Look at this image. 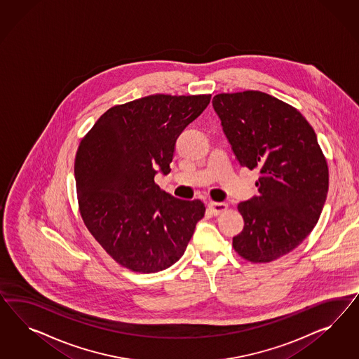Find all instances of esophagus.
Listing matches in <instances>:
<instances>
[{
	"mask_svg": "<svg viewBox=\"0 0 359 359\" xmlns=\"http://www.w3.org/2000/svg\"><path fill=\"white\" fill-rule=\"evenodd\" d=\"M208 208H209V210H210L215 216H218V215H221L222 212H225V210L228 209V204H226V203H215V201H210V203L208 204Z\"/></svg>",
	"mask_w": 359,
	"mask_h": 359,
	"instance_id": "obj_1",
	"label": "esophagus"
}]
</instances>
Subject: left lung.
<instances>
[{
	"mask_svg": "<svg viewBox=\"0 0 359 359\" xmlns=\"http://www.w3.org/2000/svg\"><path fill=\"white\" fill-rule=\"evenodd\" d=\"M212 104L239 165L261 172L259 195L238 204L245 226L233 248L254 263L278 259L306 238L325 204L317 135L300 111L263 92L221 93Z\"/></svg>",
	"mask_w": 359,
	"mask_h": 359,
	"instance_id": "1",
	"label": "left lung"
}]
</instances>
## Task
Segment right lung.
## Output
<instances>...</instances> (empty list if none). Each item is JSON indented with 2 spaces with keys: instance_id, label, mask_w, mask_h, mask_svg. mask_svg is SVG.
<instances>
[{
  "instance_id": "1",
  "label": "right lung",
  "mask_w": 359,
  "mask_h": 359,
  "mask_svg": "<svg viewBox=\"0 0 359 359\" xmlns=\"http://www.w3.org/2000/svg\"><path fill=\"white\" fill-rule=\"evenodd\" d=\"M210 95H152L105 111L80 142L75 161L77 200L90 234L131 271L171 267L184 254L200 200L176 198L155 184L170 174L175 143L208 107Z\"/></svg>"
}]
</instances>
